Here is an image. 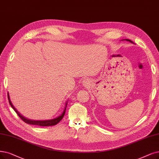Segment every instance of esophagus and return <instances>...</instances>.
<instances>
[{"label":"esophagus","mask_w":159,"mask_h":159,"mask_svg":"<svg viewBox=\"0 0 159 159\" xmlns=\"http://www.w3.org/2000/svg\"><path fill=\"white\" fill-rule=\"evenodd\" d=\"M89 84H90V80L88 78L85 77V78H84L83 80H82V85H83L84 87L87 86Z\"/></svg>","instance_id":"obj_1"}]
</instances>
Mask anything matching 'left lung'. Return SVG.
I'll use <instances>...</instances> for the list:
<instances>
[{"instance_id":"1","label":"left lung","mask_w":159,"mask_h":159,"mask_svg":"<svg viewBox=\"0 0 159 159\" xmlns=\"http://www.w3.org/2000/svg\"><path fill=\"white\" fill-rule=\"evenodd\" d=\"M126 40H127V41H129V42H132L130 40H128V39H126Z\"/></svg>"}]
</instances>
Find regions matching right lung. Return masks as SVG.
<instances>
[{"instance_id": "obj_1", "label": "right lung", "mask_w": 159, "mask_h": 159, "mask_svg": "<svg viewBox=\"0 0 159 159\" xmlns=\"http://www.w3.org/2000/svg\"><path fill=\"white\" fill-rule=\"evenodd\" d=\"M8 98L9 103H10V106H11L12 108L14 110V111L16 112V113L17 114L18 116L20 117L25 123H26L27 124H30V125H39V126H43L55 125L57 124L59 122H60L61 119L63 118V117H64V116H65V111H66V106H67V104H68V100H67V101H66V102L65 103V106H64V107H63V110H62L61 113L60 114V115H59L58 116H57L56 117H54L53 119H47V120H33V119H29L25 118V117L21 116V114L17 111V110L15 108L14 106L12 105V104L11 102L8 93Z\"/></svg>"}]
</instances>
